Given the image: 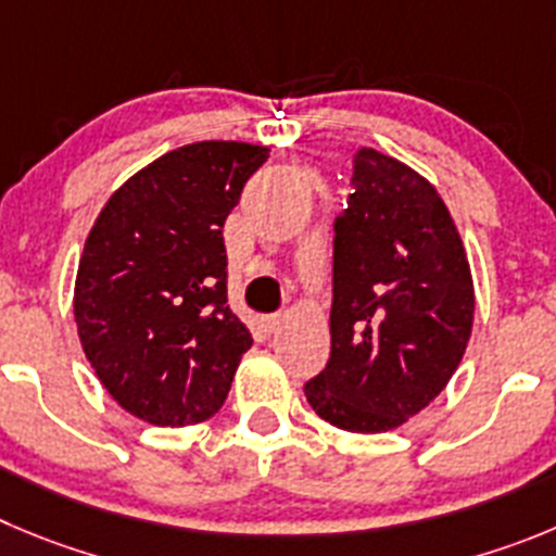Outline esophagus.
<instances>
[{"label":"esophagus","mask_w":556,"mask_h":556,"mask_svg":"<svg viewBox=\"0 0 556 556\" xmlns=\"http://www.w3.org/2000/svg\"><path fill=\"white\" fill-rule=\"evenodd\" d=\"M279 326H282V315H263L261 318V329L266 331V334H274Z\"/></svg>","instance_id":"obj_1"}]
</instances>
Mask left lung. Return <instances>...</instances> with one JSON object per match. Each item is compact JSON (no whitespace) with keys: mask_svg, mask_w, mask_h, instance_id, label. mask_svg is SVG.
Listing matches in <instances>:
<instances>
[{"mask_svg":"<svg viewBox=\"0 0 556 556\" xmlns=\"http://www.w3.org/2000/svg\"><path fill=\"white\" fill-rule=\"evenodd\" d=\"M475 288L464 243L433 186L359 148L334 219L331 354L304 383L320 419L383 433L433 401L464 359Z\"/></svg>","mask_w":556,"mask_h":556,"instance_id":"8db88e82","label":"left lung"}]
</instances>
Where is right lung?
<instances>
[{"label": "right lung", "mask_w": 556, "mask_h": 556, "mask_svg": "<svg viewBox=\"0 0 556 556\" xmlns=\"http://www.w3.org/2000/svg\"><path fill=\"white\" fill-rule=\"evenodd\" d=\"M266 159L263 144H184L114 191L87 236L74 290L81 349L144 422L214 417L252 349L227 304L222 227Z\"/></svg>", "instance_id": "1"}]
</instances>
